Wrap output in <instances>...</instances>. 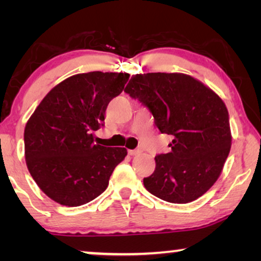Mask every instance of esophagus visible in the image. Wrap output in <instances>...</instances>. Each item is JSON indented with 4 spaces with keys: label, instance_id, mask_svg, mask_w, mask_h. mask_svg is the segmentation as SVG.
Masks as SVG:
<instances>
[{
    "label": "esophagus",
    "instance_id": "obj_1",
    "mask_svg": "<svg viewBox=\"0 0 261 261\" xmlns=\"http://www.w3.org/2000/svg\"><path fill=\"white\" fill-rule=\"evenodd\" d=\"M139 153H140V149H129L128 151V154L129 155H137Z\"/></svg>",
    "mask_w": 261,
    "mask_h": 261
}]
</instances>
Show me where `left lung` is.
<instances>
[{"mask_svg": "<svg viewBox=\"0 0 261 261\" xmlns=\"http://www.w3.org/2000/svg\"><path fill=\"white\" fill-rule=\"evenodd\" d=\"M124 92L140 101L164 134L171 152L155 156V170L144 178L152 195L170 203H189L205 194L222 172L230 151L227 107L202 82L184 73L132 76Z\"/></svg>", "mask_w": 261, "mask_h": 261, "instance_id": "1", "label": "left lung"}]
</instances>
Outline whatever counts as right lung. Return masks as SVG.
Masks as SVG:
<instances>
[{"label":"right lung","mask_w":261,"mask_h":261,"mask_svg":"<svg viewBox=\"0 0 261 261\" xmlns=\"http://www.w3.org/2000/svg\"><path fill=\"white\" fill-rule=\"evenodd\" d=\"M129 74L94 71L56 85L27 121L24 158L38 187L53 201L80 206L106 190L127 155L123 147L94 142L106 109L122 92Z\"/></svg>","instance_id":"right-lung-1"}]
</instances>
